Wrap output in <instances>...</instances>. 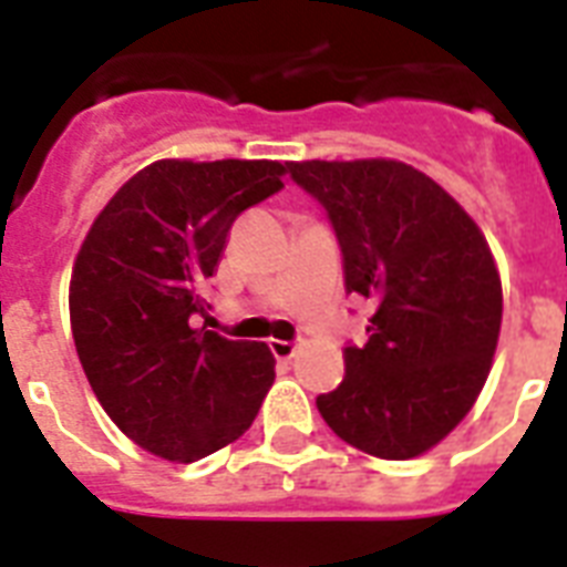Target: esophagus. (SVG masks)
Listing matches in <instances>:
<instances>
[{
	"mask_svg": "<svg viewBox=\"0 0 567 567\" xmlns=\"http://www.w3.org/2000/svg\"><path fill=\"white\" fill-rule=\"evenodd\" d=\"M270 350H274L279 362H291L293 353H297V344H291V341H270Z\"/></svg>",
	"mask_w": 567,
	"mask_h": 567,
	"instance_id": "obj_1",
	"label": "esophagus"
}]
</instances>
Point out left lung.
I'll return each mask as SVG.
<instances>
[{"label": "left lung", "mask_w": 567, "mask_h": 567, "mask_svg": "<svg viewBox=\"0 0 567 567\" xmlns=\"http://www.w3.org/2000/svg\"><path fill=\"white\" fill-rule=\"evenodd\" d=\"M329 214L347 293L373 300L368 344L318 412L347 444L414 458L456 430L483 391L503 320L501 274L471 214L394 158L291 162Z\"/></svg>", "instance_id": "1"}]
</instances>
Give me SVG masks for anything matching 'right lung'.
<instances>
[{"label":"right lung","instance_id":"obj_1","mask_svg":"<svg viewBox=\"0 0 567 567\" xmlns=\"http://www.w3.org/2000/svg\"><path fill=\"white\" fill-rule=\"evenodd\" d=\"M279 162L164 158L111 196L70 279L79 362L109 417L155 456L196 462L240 439L274 385L267 344L196 327L231 223L285 188Z\"/></svg>","mask_w":567,"mask_h":567}]
</instances>
